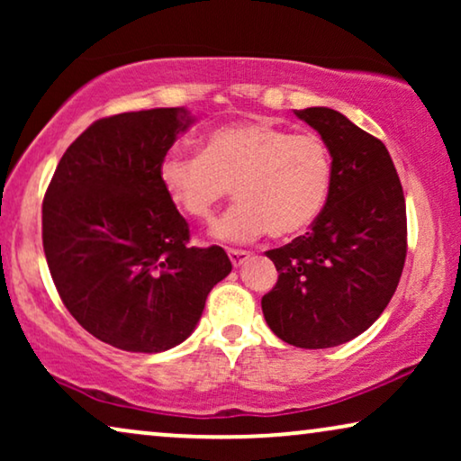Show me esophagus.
<instances>
[{"label":"esophagus","mask_w":461,"mask_h":461,"mask_svg":"<svg viewBox=\"0 0 461 461\" xmlns=\"http://www.w3.org/2000/svg\"><path fill=\"white\" fill-rule=\"evenodd\" d=\"M229 258H230L232 267H241L243 262L249 260V251H245V249H229Z\"/></svg>","instance_id":"1"}]
</instances>
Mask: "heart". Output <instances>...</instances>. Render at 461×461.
Instances as JSON below:
<instances>
[{
  "label": "heart",
  "instance_id": "obj_1",
  "mask_svg": "<svg viewBox=\"0 0 461 461\" xmlns=\"http://www.w3.org/2000/svg\"><path fill=\"white\" fill-rule=\"evenodd\" d=\"M333 163L319 134H292L270 119L237 122L210 131L201 155L169 150L159 180L169 201L194 220H210L235 191L237 203L213 224L220 241H249L270 232L292 237L323 212Z\"/></svg>",
  "mask_w": 461,
  "mask_h": 461
}]
</instances>
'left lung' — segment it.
Here are the masks:
<instances>
[{
  "label": "left lung",
  "mask_w": 461,
  "mask_h": 461,
  "mask_svg": "<svg viewBox=\"0 0 461 461\" xmlns=\"http://www.w3.org/2000/svg\"><path fill=\"white\" fill-rule=\"evenodd\" d=\"M295 115L330 149L331 191L311 232L267 251L279 279L262 312L283 342L331 348L369 330L396 292L407 256L405 197L382 140L327 106Z\"/></svg>",
  "instance_id": "8db88e82"
}]
</instances>
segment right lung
Here are the masks:
<instances>
[{
  "label": "right lung",
  "mask_w": 461,
  "mask_h": 461,
  "mask_svg": "<svg viewBox=\"0 0 461 461\" xmlns=\"http://www.w3.org/2000/svg\"><path fill=\"white\" fill-rule=\"evenodd\" d=\"M193 123L185 106L98 119L62 155L43 197L54 285L75 321L115 348L150 355L185 342L232 268L218 245H188L159 180L161 159Z\"/></svg>",
  "instance_id": "add662e5"
}]
</instances>
